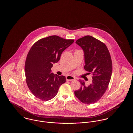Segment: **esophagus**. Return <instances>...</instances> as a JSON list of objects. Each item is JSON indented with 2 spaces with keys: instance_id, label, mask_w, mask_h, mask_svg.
<instances>
[{
  "instance_id": "34e87169",
  "label": "esophagus",
  "mask_w": 133,
  "mask_h": 133,
  "mask_svg": "<svg viewBox=\"0 0 133 133\" xmlns=\"http://www.w3.org/2000/svg\"><path fill=\"white\" fill-rule=\"evenodd\" d=\"M66 80H67V81H73V80H75V78L73 76L68 75V76H66Z\"/></svg>"
}]
</instances>
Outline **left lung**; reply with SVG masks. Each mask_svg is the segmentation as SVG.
Instances as JSON below:
<instances>
[{"label":"left lung","instance_id":"1","mask_svg":"<svg viewBox=\"0 0 133 133\" xmlns=\"http://www.w3.org/2000/svg\"><path fill=\"white\" fill-rule=\"evenodd\" d=\"M76 43L84 52V69L92 74V83L88 86L79 80L81 87L75 91L76 97L84 104H91L99 101L107 89L112 72V62L108 49L103 42L87 35Z\"/></svg>","mask_w":133,"mask_h":133}]
</instances>
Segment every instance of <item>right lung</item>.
Wrapping results in <instances>:
<instances>
[{"label":"right lung","instance_id":"right-lung-1","mask_svg":"<svg viewBox=\"0 0 133 133\" xmlns=\"http://www.w3.org/2000/svg\"><path fill=\"white\" fill-rule=\"evenodd\" d=\"M74 41L53 35L40 39L32 45L26 59L25 74L27 86L35 97L47 101L57 95L66 80L65 76L50 73L51 69Z\"/></svg>","mask_w":133,"mask_h":133}]
</instances>
